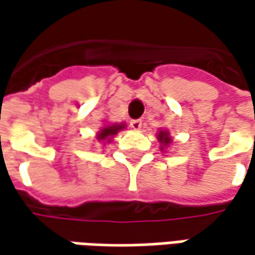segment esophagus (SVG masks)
<instances>
[{
  "label": "esophagus",
  "mask_w": 255,
  "mask_h": 255,
  "mask_svg": "<svg viewBox=\"0 0 255 255\" xmlns=\"http://www.w3.org/2000/svg\"><path fill=\"white\" fill-rule=\"evenodd\" d=\"M130 126L134 130H139L142 128V121L140 119H133V121H130Z\"/></svg>",
  "instance_id": "34e87169"
}]
</instances>
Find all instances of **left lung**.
<instances>
[{
    "label": "left lung",
    "mask_w": 255,
    "mask_h": 255,
    "mask_svg": "<svg viewBox=\"0 0 255 255\" xmlns=\"http://www.w3.org/2000/svg\"><path fill=\"white\" fill-rule=\"evenodd\" d=\"M157 137H159V142L162 143L163 146H166V144H169V143L171 142V139L169 137L167 132H164V130H163V132H159V136H157Z\"/></svg>",
    "instance_id": "left-lung-1"
}]
</instances>
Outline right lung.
Masks as SVG:
<instances>
[{"label":"right lung","mask_w":255,"mask_h":255,"mask_svg":"<svg viewBox=\"0 0 255 255\" xmlns=\"http://www.w3.org/2000/svg\"><path fill=\"white\" fill-rule=\"evenodd\" d=\"M121 129H123V125H112V126H106V128H103L101 133L98 134V139L99 140H105V139H108V142L111 140V137L115 136L116 133L119 132Z\"/></svg>","instance_id":"add662e5"}]
</instances>
